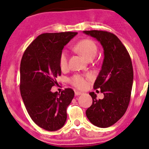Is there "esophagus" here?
Returning a JSON list of instances; mask_svg holds the SVG:
<instances>
[{
	"label": "esophagus",
	"mask_w": 149,
	"mask_h": 149,
	"mask_svg": "<svg viewBox=\"0 0 149 149\" xmlns=\"http://www.w3.org/2000/svg\"><path fill=\"white\" fill-rule=\"evenodd\" d=\"M74 93H75V95H76V96H79V95L81 94V91H75Z\"/></svg>",
	"instance_id": "34e87169"
}]
</instances>
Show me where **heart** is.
I'll use <instances>...</instances> for the list:
<instances>
[{
	"label": "heart",
	"mask_w": 149,
	"mask_h": 149,
	"mask_svg": "<svg viewBox=\"0 0 149 149\" xmlns=\"http://www.w3.org/2000/svg\"><path fill=\"white\" fill-rule=\"evenodd\" d=\"M74 49L79 52L86 59H93L97 53V46L93 41L88 38H85L79 41L74 46ZM68 55L66 51H63L60 55L59 65L62 70H64L68 67ZM70 82L72 85L77 88H84L87 85L86 79L83 76L75 74L70 79Z\"/></svg>",
	"instance_id": "b5f03b06"
}]
</instances>
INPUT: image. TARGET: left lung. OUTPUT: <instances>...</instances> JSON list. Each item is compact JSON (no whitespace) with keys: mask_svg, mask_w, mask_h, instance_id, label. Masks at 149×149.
Here are the masks:
<instances>
[{"mask_svg":"<svg viewBox=\"0 0 149 149\" xmlns=\"http://www.w3.org/2000/svg\"><path fill=\"white\" fill-rule=\"evenodd\" d=\"M96 38L103 48L104 58L93 88H100L103 99H97L90 92L92 105L86 110L87 118L95 126L111 127L119 120L127 109L133 84V68L127 50L118 36L106 31H84Z\"/></svg>","mask_w":149,"mask_h":149,"instance_id":"obj_1","label":"left lung"}]
</instances>
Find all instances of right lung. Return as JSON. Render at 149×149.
<instances>
[{
  "label": "right lung",
  "mask_w": 149,
  "mask_h": 149,
  "mask_svg": "<svg viewBox=\"0 0 149 149\" xmlns=\"http://www.w3.org/2000/svg\"><path fill=\"white\" fill-rule=\"evenodd\" d=\"M77 32L45 33L38 36L25 50L20 63V93L31 120L47 131L64 126L67 108L74 96L72 88L61 93L51 88L61 75L60 55Z\"/></svg>",
  "instance_id": "1"
}]
</instances>
